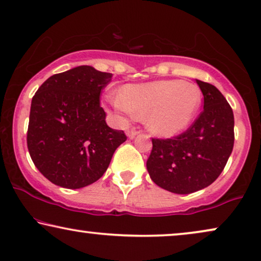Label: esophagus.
<instances>
[{
    "label": "esophagus",
    "instance_id": "esophagus-1",
    "mask_svg": "<svg viewBox=\"0 0 261 261\" xmlns=\"http://www.w3.org/2000/svg\"><path fill=\"white\" fill-rule=\"evenodd\" d=\"M137 135H138V131H136L135 129H131V130H127V131H126V136H127V137H129V138H131V139L135 138Z\"/></svg>",
    "mask_w": 261,
    "mask_h": 261
}]
</instances>
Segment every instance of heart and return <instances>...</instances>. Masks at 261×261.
Returning <instances> with one entry per match:
<instances>
[{
    "instance_id": "heart-1",
    "label": "heart",
    "mask_w": 261,
    "mask_h": 261,
    "mask_svg": "<svg viewBox=\"0 0 261 261\" xmlns=\"http://www.w3.org/2000/svg\"><path fill=\"white\" fill-rule=\"evenodd\" d=\"M200 101L199 87L179 80L126 85L122 94L111 99L113 108L124 116H146V127L162 137H171L185 130L195 116Z\"/></svg>"
}]
</instances>
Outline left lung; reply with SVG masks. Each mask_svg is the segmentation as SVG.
<instances>
[{
	"mask_svg": "<svg viewBox=\"0 0 261 261\" xmlns=\"http://www.w3.org/2000/svg\"><path fill=\"white\" fill-rule=\"evenodd\" d=\"M203 111L177 137L152 138L146 169L161 188L190 194L211 186L221 174L234 145L233 110L212 84L196 79Z\"/></svg>",
	"mask_w": 261,
	"mask_h": 261,
	"instance_id": "obj_1",
	"label": "left lung"
}]
</instances>
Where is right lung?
<instances>
[{"mask_svg": "<svg viewBox=\"0 0 261 261\" xmlns=\"http://www.w3.org/2000/svg\"><path fill=\"white\" fill-rule=\"evenodd\" d=\"M111 73L78 66L49 76L32 99L27 145L33 163L62 188L79 189L104 175L126 141L105 122L100 92Z\"/></svg>", "mask_w": 261, "mask_h": 261, "instance_id": "1", "label": "right lung"}]
</instances>
